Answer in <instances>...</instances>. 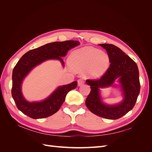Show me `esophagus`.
I'll return each instance as SVG.
<instances>
[{
    "mask_svg": "<svg viewBox=\"0 0 152 152\" xmlns=\"http://www.w3.org/2000/svg\"><path fill=\"white\" fill-rule=\"evenodd\" d=\"M84 80H82V79H79V80H78V86H80L82 84H84Z\"/></svg>",
    "mask_w": 152,
    "mask_h": 152,
    "instance_id": "obj_1",
    "label": "esophagus"
}]
</instances>
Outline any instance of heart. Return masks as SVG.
Segmentation results:
<instances>
[{
	"instance_id": "1",
	"label": "heart",
	"mask_w": 152,
	"mask_h": 152,
	"mask_svg": "<svg viewBox=\"0 0 152 152\" xmlns=\"http://www.w3.org/2000/svg\"><path fill=\"white\" fill-rule=\"evenodd\" d=\"M70 63L75 71L87 69L92 77H98L103 73L110 63L108 55L93 48H84L75 50L70 58Z\"/></svg>"
}]
</instances>
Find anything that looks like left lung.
Listing matches in <instances>:
<instances>
[{"instance_id":"1","label":"left lung","mask_w":152,"mask_h":152,"mask_svg":"<svg viewBox=\"0 0 152 152\" xmlns=\"http://www.w3.org/2000/svg\"><path fill=\"white\" fill-rule=\"evenodd\" d=\"M99 45L107 50L110 65L100 79L86 80L91 91L86 100V105L96 115L115 120L123 117L134 107L140 91L139 70L136 63L120 48L113 44ZM117 79L123 99L115 105L106 104L102 102L99 89L115 86L114 82Z\"/></svg>"}]
</instances>
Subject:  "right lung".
<instances>
[{
    "instance_id": "add662e5",
    "label": "right lung",
    "mask_w": 152,
    "mask_h": 152,
    "mask_svg": "<svg viewBox=\"0 0 152 152\" xmlns=\"http://www.w3.org/2000/svg\"><path fill=\"white\" fill-rule=\"evenodd\" d=\"M79 45L80 42L76 40L49 43L29 50L20 58L12 71L11 93L17 108L21 112L32 118L37 119L49 117L58 111L65 102L67 93L77 87V81L59 86L48 98L40 102H33L27 101L23 95V81L35 67L49 59H56L64 66L61 57H65L69 50Z\"/></svg>"
}]
</instances>
